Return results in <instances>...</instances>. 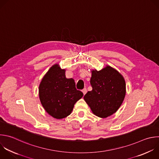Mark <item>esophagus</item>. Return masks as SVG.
Returning <instances> with one entry per match:
<instances>
[{
	"mask_svg": "<svg viewBox=\"0 0 159 159\" xmlns=\"http://www.w3.org/2000/svg\"><path fill=\"white\" fill-rule=\"evenodd\" d=\"M87 89H85V88L82 90V92H83L84 95H85V94L87 93Z\"/></svg>",
	"mask_w": 159,
	"mask_h": 159,
	"instance_id": "esophagus-1",
	"label": "esophagus"
}]
</instances>
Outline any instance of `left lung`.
<instances>
[{
  "label": "left lung",
  "instance_id": "8db88e82",
  "mask_svg": "<svg viewBox=\"0 0 159 159\" xmlns=\"http://www.w3.org/2000/svg\"><path fill=\"white\" fill-rule=\"evenodd\" d=\"M92 90L84 97L92 113L106 118L116 113L121 106L126 94L124 76L116 69L107 65L100 70H90Z\"/></svg>",
  "mask_w": 159,
  "mask_h": 159
}]
</instances>
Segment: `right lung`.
Returning <instances> with one entry per match:
<instances>
[{
  "mask_svg": "<svg viewBox=\"0 0 159 159\" xmlns=\"http://www.w3.org/2000/svg\"><path fill=\"white\" fill-rule=\"evenodd\" d=\"M66 69L53 65L44 75L39 86V96L47 113L57 119H64L73 111L74 104L84 94L77 90L73 79L66 76Z\"/></svg>",
  "mask_w": 159,
  "mask_h": 159,
  "instance_id": "1",
  "label": "right lung"
}]
</instances>
